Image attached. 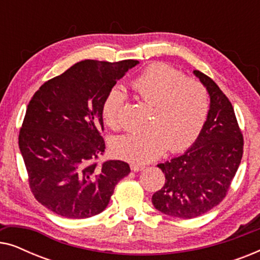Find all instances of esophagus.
I'll return each instance as SVG.
<instances>
[{
    "instance_id": "obj_1",
    "label": "esophagus",
    "mask_w": 260,
    "mask_h": 260,
    "mask_svg": "<svg viewBox=\"0 0 260 260\" xmlns=\"http://www.w3.org/2000/svg\"><path fill=\"white\" fill-rule=\"evenodd\" d=\"M130 167L133 172H141V170H143L145 168V166L141 165V163H131Z\"/></svg>"
}]
</instances>
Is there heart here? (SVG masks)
<instances>
[{
	"label": "heart",
	"mask_w": 260,
	"mask_h": 260,
	"mask_svg": "<svg viewBox=\"0 0 260 260\" xmlns=\"http://www.w3.org/2000/svg\"><path fill=\"white\" fill-rule=\"evenodd\" d=\"M138 98L154 106L150 129L130 133L113 143L116 154L133 162H149L159 157L167 148L183 150L200 135L209 112V93L200 80L163 62L151 63L131 81ZM125 95L113 88L103 104L106 125L118 130L122 125Z\"/></svg>",
	"instance_id": "1"
}]
</instances>
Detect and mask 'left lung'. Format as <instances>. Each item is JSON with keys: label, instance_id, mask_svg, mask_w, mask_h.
<instances>
[{"label": "left lung", "instance_id": "left-lung-1", "mask_svg": "<svg viewBox=\"0 0 260 260\" xmlns=\"http://www.w3.org/2000/svg\"><path fill=\"white\" fill-rule=\"evenodd\" d=\"M194 74L211 97L207 120L191 148L157 165L166 181L151 199L157 211L181 219L205 214L225 199L244 152V137L230 99L205 73Z\"/></svg>", "mask_w": 260, "mask_h": 260}]
</instances>
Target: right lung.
<instances>
[{"label": "right lung", "instance_id": "1", "mask_svg": "<svg viewBox=\"0 0 260 260\" xmlns=\"http://www.w3.org/2000/svg\"><path fill=\"white\" fill-rule=\"evenodd\" d=\"M137 60H84L41 85L20 129L19 147L34 198L69 219L97 215L116 184L130 173L126 162L106 159L103 104Z\"/></svg>", "mask_w": 260, "mask_h": 260}]
</instances>
